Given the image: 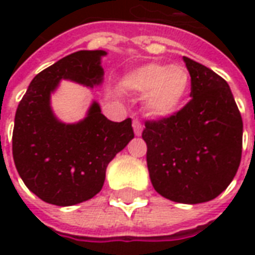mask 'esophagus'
Listing matches in <instances>:
<instances>
[{"label": "esophagus", "instance_id": "1", "mask_svg": "<svg viewBox=\"0 0 255 255\" xmlns=\"http://www.w3.org/2000/svg\"><path fill=\"white\" fill-rule=\"evenodd\" d=\"M132 127H133V132H135V135H136V136H140V135H142V131H143V126L140 124V122L135 120V122L132 123Z\"/></svg>", "mask_w": 255, "mask_h": 255}]
</instances>
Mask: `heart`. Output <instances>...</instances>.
<instances>
[{
    "label": "heart",
    "instance_id": "1",
    "mask_svg": "<svg viewBox=\"0 0 255 255\" xmlns=\"http://www.w3.org/2000/svg\"><path fill=\"white\" fill-rule=\"evenodd\" d=\"M123 84L133 93L144 94L143 108L147 115L165 119L182 109L191 79L187 68L180 64L147 63L126 73Z\"/></svg>",
    "mask_w": 255,
    "mask_h": 255
}]
</instances>
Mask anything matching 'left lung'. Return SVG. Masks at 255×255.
I'll return each mask as SVG.
<instances>
[{
    "label": "left lung",
    "instance_id": "obj_1",
    "mask_svg": "<svg viewBox=\"0 0 255 255\" xmlns=\"http://www.w3.org/2000/svg\"><path fill=\"white\" fill-rule=\"evenodd\" d=\"M183 61L191 76L192 100L173 116L146 122L142 138L155 191L194 205L219 197L235 177L243 122L224 79L191 58Z\"/></svg>",
    "mask_w": 255,
    "mask_h": 255
}]
</instances>
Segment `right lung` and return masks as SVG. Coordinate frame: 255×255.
<instances>
[{
  "label": "right lung",
  "instance_id": "right-lung-1",
  "mask_svg": "<svg viewBox=\"0 0 255 255\" xmlns=\"http://www.w3.org/2000/svg\"><path fill=\"white\" fill-rule=\"evenodd\" d=\"M105 50H79L36 75L14 116L12 151L27 188L42 201L72 206L101 191L108 164L133 138L131 119L108 120L93 101L86 116L64 123L52 108L61 80L89 89L104 83Z\"/></svg>",
  "mask_w": 255,
  "mask_h": 255
}]
</instances>
